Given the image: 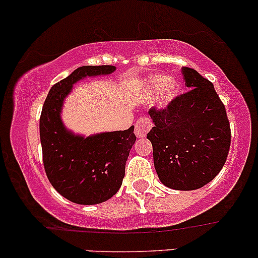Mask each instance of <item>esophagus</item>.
Here are the masks:
<instances>
[{
	"label": "esophagus",
	"mask_w": 258,
	"mask_h": 258,
	"mask_svg": "<svg viewBox=\"0 0 258 258\" xmlns=\"http://www.w3.org/2000/svg\"><path fill=\"white\" fill-rule=\"evenodd\" d=\"M152 126H153L152 121L148 119V117H141V119L137 121V123H136V130H135L136 136H137L138 138L144 137V136L149 132V130L152 128Z\"/></svg>",
	"instance_id": "1"
}]
</instances>
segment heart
<instances>
[{
  "instance_id": "heart-1",
  "label": "heart",
  "mask_w": 258,
  "mask_h": 258,
  "mask_svg": "<svg viewBox=\"0 0 258 258\" xmlns=\"http://www.w3.org/2000/svg\"><path fill=\"white\" fill-rule=\"evenodd\" d=\"M147 90L150 94L160 92L159 103L161 105H166L173 98H176L179 93V84L174 80L168 79L167 76L155 75L149 78L147 82Z\"/></svg>"
}]
</instances>
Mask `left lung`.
<instances>
[{
    "label": "left lung",
    "mask_w": 258,
    "mask_h": 258,
    "mask_svg": "<svg viewBox=\"0 0 258 258\" xmlns=\"http://www.w3.org/2000/svg\"><path fill=\"white\" fill-rule=\"evenodd\" d=\"M188 92L166 108H152L154 166L162 184L176 190H195L211 182L226 162L230 126L214 85L191 68H182Z\"/></svg>",
    "instance_id": "obj_1"
}]
</instances>
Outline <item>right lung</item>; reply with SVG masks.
I'll return each mask as SVG.
<instances>
[{"label": "right lung", "mask_w": 258, "mask_h": 258, "mask_svg": "<svg viewBox=\"0 0 258 258\" xmlns=\"http://www.w3.org/2000/svg\"><path fill=\"white\" fill-rule=\"evenodd\" d=\"M112 65L80 67L49 90L40 117V138L47 177L61 197L80 205H94L117 193L125 176L135 127L84 137L68 131L60 112L73 85L86 76L109 75Z\"/></svg>", "instance_id": "add662e5"}]
</instances>
